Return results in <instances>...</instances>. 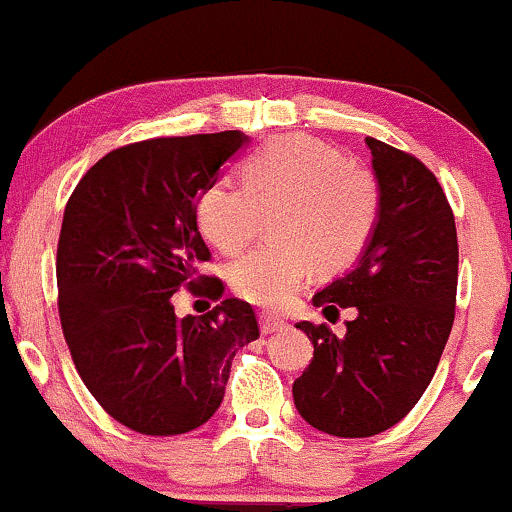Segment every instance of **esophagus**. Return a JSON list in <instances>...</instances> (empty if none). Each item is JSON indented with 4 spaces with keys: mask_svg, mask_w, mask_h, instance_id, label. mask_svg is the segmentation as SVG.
Returning a JSON list of instances; mask_svg holds the SVG:
<instances>
[{
    "mask_svg": "<svg viewBox=\"0 0 512 512\" xmlns=\"http://www.w3.org/2000/svg\"><path fill=\"white\" fill-rule=\"evenodd\" d=\"M258 321H261L263 333H278V330L287 328V321L278 314H270V311H261L258 314Z\"/></svg>",
    "mask_w": 512,
    "mask_h": 512,
    "instance_id": "esophagus-1",
    "label": "esophagus"
}]
</instances>
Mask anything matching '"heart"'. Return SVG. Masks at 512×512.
<instances>
[{
    "mask_svg": "<svg viewBox=\"0 0 512 512\" xmlns=\"http://www.w3.org/2000/svg\"><path fill=\"white\" fill-rule=\"evenodd\" d=\"M242 189L210 184L196 201L198 230L222 254L242 251L270 215V242L239 256L230 285L258 306H280L311 270L352 266L374 234L381 189L374 172L347 162L342 150L292 134L244 160Z\"/></svg>",
    "mask_w": 512,
    "mask_h": 512,
    "instance_id": "heart-1",
    "label": "heart"
}]
</instances>
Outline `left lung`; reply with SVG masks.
<instances>
[{
  "instance_id": "obj_1",
  "label": "left lung",
  "mask_w": 512,
  "mask_h": 512,
  "mask_svg": "<svg viewBox=\"0 0 512 512\" xmlns=\"http://www.w3.org/2000/svg\"><path fill=\"white\" fill-rule=\"evenodd\" d=\"M381 189L369 244L314 306H354L345 338L302 321L314 359L294 381L297 412L314 429L366 438L417 405L436 374L455 318L458 232L441 184L414 155L366 138Z\"/></svg>"
}]
</instances>
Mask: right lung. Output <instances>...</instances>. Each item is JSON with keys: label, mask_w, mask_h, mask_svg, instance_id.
I'll return each instance as SVG.
<instances>
[{"label": "right lung", "mask_w": 512, "mask_h": 512, "mask_svg": "<svg viewBox=\"0 0 512 512\" xmlns=\"http://www.w3.org/2000/svg\"><path fill=\"white\" fill-rule=\"evenodd\" d=\"M249 143L242 131L131 143L95 162L71 194L57 246L59 318L78 376L102 410L146 436L206 424L234 354L258 338L251 304L174 314L210 251L196 201ZM210 280V278H208ZM220 299L222 282L203 290Z\"/></svg>", "instance_id": "1"}]
</instances>
